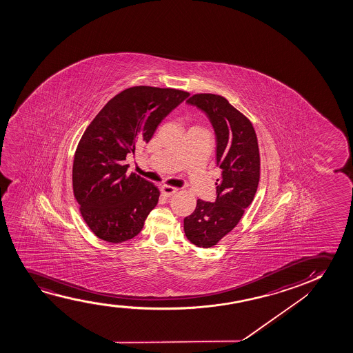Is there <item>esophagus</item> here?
<instances>
[{
	"label": "esophagus",
	"mask_w": 353,
	"mask_h": 353,
	"mask_svg": "<svg viewBox=\"0 0 353 353\" xmlns=\"http://www.w3.org/2000/svg\"><path fill=\"white\" fill-rule=\"evenodd\" d=\"M161 194L166 196V198H170L171 195H174L176 192H177V188H174V187H171V185H163L161 187Z\"/></svg>",
	"instance_id": "1"
}]
</instances>
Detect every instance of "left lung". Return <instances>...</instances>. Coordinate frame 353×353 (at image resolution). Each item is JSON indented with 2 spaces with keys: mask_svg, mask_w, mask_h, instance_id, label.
Wrapping results in <instances>:
<instances>
[{
  "mask_svg": "<svg viewBox=\"0 0 353 353\" xmlns=\"http://www.w3.org/2000/svg\"><path fill=\"white\" fill-rule=\"evenodd\" d=\"M187 103L198 107L211 121L217 141V166L222 170L216 183V201L199 199L194 212L184 218L189 241L208 248L236 227L245 208L253 201L261 176V157L251 121L225 97L195 94Z\"/></svg>",
  "mask_w": 353,
  "mask_h": 353,
  "instance_id": "1",
  "label": "left lung"
}]
</instances>
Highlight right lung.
Wrapping results in <instances>:
<instances>
[{
	"label": "right lung",
	"instance_id": "obj_1",
	"mask_svg": "<svg viewBox=\"0 0 353 353\" xmlns=\"http://www.w3.org/2000/svg\"><path fill=\"white\" fill-rule=\"evenodd\" d=\"M188 97L171 88H129L107 102L84 131L73 159V194L84 222L103 241L135 237L157 206L159 189L139 174H126V155L147 143Z\"/></svg>",
	"mask_w": 353,
	"mask_h": 353
}]
</instances>
